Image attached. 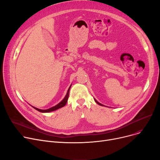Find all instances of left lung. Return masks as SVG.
Masks as SVG:
<instances>
[{
  "label": "left lung",
  "mask_w": 160,
  "mask_h": 160,
  "mask_svg": "<svg viewBox=\"0 0 160 160\" xmlns=\"http://www.w3.org/2000/svg\"><path fill=\"white\" fill-rule=\"evenodd\" d=\"M95 102H97V103L98 104H99V105H100V106H104V105H102V104H100V103H99L98 102H97V100H96L95 99Z\"/></svg>",
  "instance_id": "obj_1"
}]
</instances>
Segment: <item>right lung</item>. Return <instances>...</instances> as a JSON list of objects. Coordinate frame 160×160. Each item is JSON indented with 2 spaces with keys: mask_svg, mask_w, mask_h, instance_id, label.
Instances as JSON below:
<instances>
[{
  "mask_svg": "<svg viewBox=\"0 0 160 160\" xmlns=\"http://www.w3.org/2000/svg\"><path fill=\"white\" fill-rule=\"evenodd\" d=\"M71 86L69 87L68 91H67V94H66L65 98L62 100V101H61L60 103L58 104L57 105H56V106H53V107H52V108H48V109H47V110H40V109H38V108H35V107H33V106H32V107H33V108H34V109H36V110H38V111H39V112H42V113H48V112H53V111H55V110H58V109H59V108L63 107V106L66 104V103H67V100H68V98H69V90H70Z\"/></svg>",
  "mask_w": 160,
  "mask_h": 160,
  "instance_id": "add662e5",
  "label": "right lung"
}]
</instances>
